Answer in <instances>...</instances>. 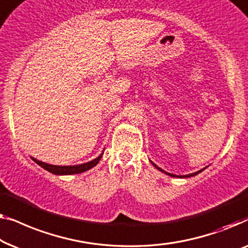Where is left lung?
<instances>
[{"mask_svg": "<svg viewBox=\"0 0 248 248\" xmlns=\"http://www.w3.org/2000/svg\"><path fill=\"white\" fill-rule=\"evenodd\" d=\"M149 162H151L152 164H153V166H155V169H157L158 170H160V172H163V173H165L166 175H170V176H173V177H180V179H184V177H191V176H195V175H198L199 173H201L202 170H204L205 169H207L208 166H205V167H203V169L202 170H198V172H194V173H191V174H187V175H175V174H170V173H169V172H166V170H162L160 169V167H158L157 165H156L155 163H153L151 159H149Z\"/></svg>", "mask_w": 248, "mask_h": 248, "instance_id": "left-lung-1", "label": "left lung"}]
</instances>
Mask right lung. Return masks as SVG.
Here are the masks:
<instances>
[{"mask_svg":"<svg viewBox=\"0 0 248 248\" xmlns=\"http://www.w3.org/2000/svg\"><path fill=\"white\" fill-rule=\"evenodd\" d=\"M103 152L104 149L102 151V153L97 156L96 158H94L92 160H90L88 163H83V164H78V165H53V164H48V163H45V162H41V160H38L37 158L34 157H31L34 163H37L38 165L43 167L48 172L55 174V175H71V174H79V173H83V172H86V170H89L92 169L96 165L97 163L100 162V159L102 158V155H103Z\"/></svg>","mask_w":248,"mask_h":248,"instance_id":"add662e5","label":"right lung"}]
</instances>
